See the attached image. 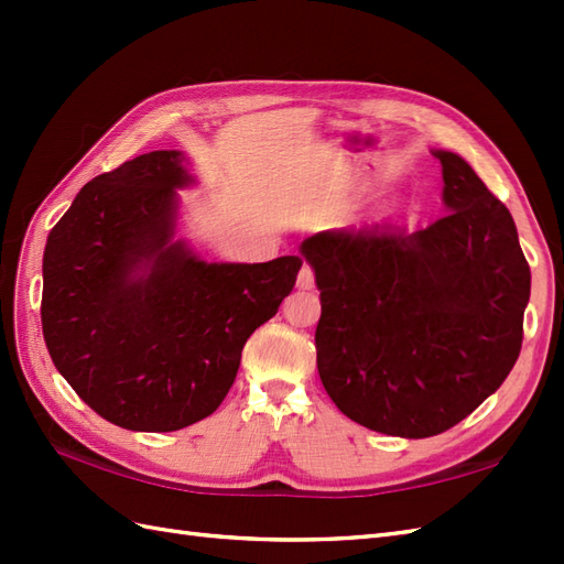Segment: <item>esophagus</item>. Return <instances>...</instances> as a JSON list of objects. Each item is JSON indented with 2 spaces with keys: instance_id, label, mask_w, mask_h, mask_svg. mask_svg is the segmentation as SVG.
Segmentation results:
<instances>
[{
  "instance_id": "esophagus-1",
  "label": "esophagus",
  "mask_w": 564,
  "mask_h": 564,
  "mask_svg": "<svg viewBox=\"0 0 564 564\" xmlns=\"http://www.w3.org/2000/svg\"><path fill=\"white\" fill-rule=\"evenodd\" d=\"M313 285H315V273H313V269L303 267L301 273H297V289L310 291V289H313Z\"/></svg>"
}]
</instances>
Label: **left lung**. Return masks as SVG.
Wrapping results in <instances>:
<instances>
[{
  "mask_svg": "<svg viewBox=\"0 0 564 564\" xmlns=\"http://www.w3.org/2000/svg\"><path fill=\"white\" fill-rule=\"evenodd\" d=\"M446 215L398 235L301 245L322 301L317 370L356 424L426 438L497 392L521 351L531 269L505 203L460 154L434 150Z\"/></svg>",
  "mask_w": 564,
  "mask_h": 564,
  "instance_id": "left-lung-1",
  "label": "left lung"
}]
</instances>
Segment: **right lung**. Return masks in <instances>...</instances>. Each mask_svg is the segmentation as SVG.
<instances>
[{
    "label": "right lung",
    "instance_id": "obj_1",
    "mask_svg": "<svg viewBox=\"0 0 564 564\" xmlns=\"http://www.w3.org/2000/svg\"><path fill=\"white\" fill-rule=\"evenodd\" d=\"M182 150L84 186L47 235L41 322L55 368L106 422L176 431L218 410L251 332L279 313L303 259H200L176 237Z\"/></svg>",
    "mask_w": 564,
    "mask_h": 564
}]
</instances>
